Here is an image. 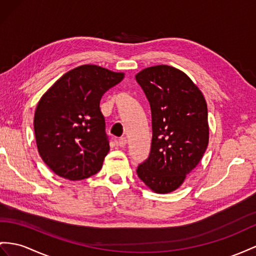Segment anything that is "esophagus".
<instances>
[{
	"label": "esophagus",
	"mask_w": 256,
	"mask_h": 256,
	"mask_svg": "<svg viewBox=\"0 0 256 256\" xmlns=\"http://www.w3.org/2000/svg\"><path fill=\"white\" fill-rule=\"evenodd\" d=\"M118 145H119L120 147H124L126 145V137H120L119 140H118Z\"/></svg>",
	"instance_id": "1"
}]
</instances>
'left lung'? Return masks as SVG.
<instances>
[{"label":"left lung","instance_id":"obj_1","mask_svg":"<svg viewBox=\"0 0 256 256\" xmlns=\"http://www.w3.org/2000/svg\"><path fill=\"white\" fill-rule=\"evenodd\" d=\"M150 104L152 149L137 175L158 194H168L198 166L208 144L206 102L184 72L159 64L136 74Z\"/></svg>","mask_w":256,"mask_h":256}]
</instances>
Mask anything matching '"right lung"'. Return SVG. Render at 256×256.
I'll return each instance as SVG.
<instances>
[{
  "label": "right lung",
  "mask_w": 256,
  "mask_h": 256,
  "mask_svg": "<svg viewBox=\"0 0 256 256\" xmlns=\"http://www.w3.org/2000/svg\"><path fill=\"white\" fill-rule=\"evenodd\" d=\"M124 78L96 64L64 74L38 102L34 134L38 154L60 178L81 180L96 174L109 152L102 95Z\"/></svg>",
  "instance_id": "right-lung-1"
}]
</instances>
